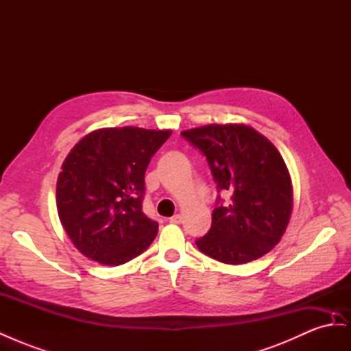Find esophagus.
<instances>
[{"label": "esophagus", "instance_id": "obj_1", "mask_svg": "<svg viewBox=\"0 0 351 351\" xmlns=\"http://www.w3.org/2000/svg\"><path fill=\"white\" fill-rule=\"evenodd\" d=\"M182 221H183V217L180 214L173 215L171 218H169V222H173V224H182Z\"/></svg>", "mask_w": 351, "mask_h": 351}]
</instances>
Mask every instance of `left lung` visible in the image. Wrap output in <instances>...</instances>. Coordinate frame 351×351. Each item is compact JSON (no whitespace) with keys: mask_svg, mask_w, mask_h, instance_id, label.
<instances>
[{"mask_svg":"<svg viewBox=\"0 0 351 351\" xmlns=\"http://www.w3.org/2000/svg\"><path fill=\"white\" fill-rule=\"evenodd\" d=\"M206 158L218 193L212 226L196 246L206 256L240 265L277 244L293 209V187L280 152L267 137L243 124H210L183 132Z\"/></svg>","mask_w":351,"mask_h":351,"instance_id":"1","label":"left lung"}]
</instances>
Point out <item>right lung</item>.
Returning <instances> with one entry per match:
<instances>
[{"label":"right lung","mask_w":351,"mask_h":351,"mask_svg":"<svg viewBox=\"0 0 351 351\" xmlns=\"http://www.w3.org/2000/svg\"><path fill=\"white\" fill-rule=\"evenodd\" d=\"M169 130L92 132L73 147L57 180V210L84 256L119 267L151 246L158 222L142 210L145 171Z\"/></svg>","instance_id":"right-lung-1"}]
</instances>
